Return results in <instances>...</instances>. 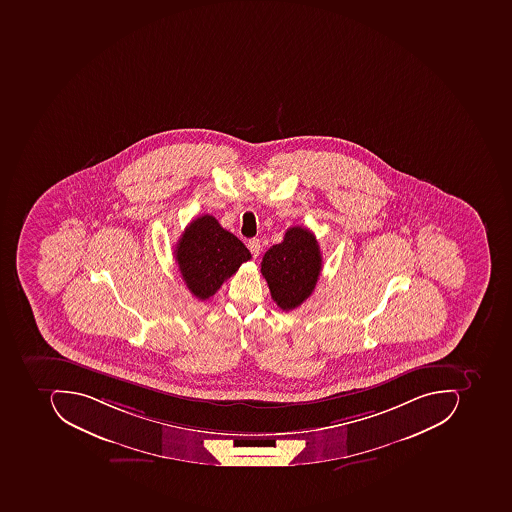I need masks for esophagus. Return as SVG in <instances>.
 <instances>
[{"label": "esophagus", "instance_id": "34e87169", "mask_svg": "<svg viewBox=\"0 0 512 512\" xmlns=\"http://www.w3.org/2000/svg\"><path fill=\"white\" fill-rule=\"evenodd\" d=\"M248 248L251 254L257 257V255L260 254V240H258V238H252V240H249Z\"/></svg>", "mask_w": 512, "mask_h": 512}]
</instances>
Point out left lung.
Instances as JSON below:
<instances>
[{"instance_id":"left-lung-1","label":"left lung","mask_w":512,"mask_h":512,"mask_svg":"<svg viewBox=\"0 0 512 512\" xmlns=\"http://www.w3.org/2000/svg\"><path fill=\"white\" fill-rule=\"evenodd\" d=\"M320 246L309 229L294 226L283 241L264 254L261 274L268 281L272 300L283 311L298 308L314 292L321 272Z\"/></svg>"}]
</instances>
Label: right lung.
I'll use <instances>...</instances> for the list:
<instances>
[{"mask_svg": "<svg viewBox=\"0 0 512 512\" xmlns=\"http://www.w3.org/2000/svg\"><path fill=\"white\" fill-rule=\"evenodd\" d=\"M175 260L191 294L208 300L241 263L251 260V252L234 234L221 228L217 218L201 215L181 234Z\"/></svg>", "mask_w": 512, "mask_h": 512, "instance_id": "add662e5", "label": "right lung"}]
</instances>
